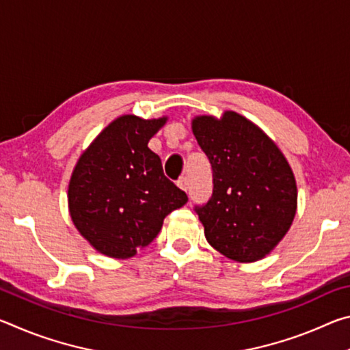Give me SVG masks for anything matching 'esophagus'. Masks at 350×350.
<instances>
[{
	"label": "esophagus",
	"instance_id": "34e87169",
	"mask_svg": "<svg viewBox=\"0 0 350 350\" xmlns=\"http://www.w3.org/2000/svg\"><path fill=\"white\" fill-rule=\"evenodd\" d=\"M177 185H179V188H182L183 191H188V179L185 176H182L179 180H177Z\"/></svg>",
	"mask_w": 350,
	"mask_h": 350
}]
</instances>
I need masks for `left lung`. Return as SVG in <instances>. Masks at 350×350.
<instances>
[{"label": "left lung", "mask_w": 350, "mask_h": 350, "mask_svg": "<svg viewBox=\"0 0 350 350\" xmlns=\"http://www.w3.org/2000/svg\"><path fill=\"white\" fill-rule=\"evenodd\" d=\"M193 134L213 170L211 198L194 206L206 241L238 262L262 259L286 236L296 213L288 162L262 129L238 112L196 117Z\"/></svg>", "instance_id": "obj_1"}]
</instances>
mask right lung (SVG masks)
<instances>
[{
    "mask_svg": "<svg viewBox=\"0 0 350 350\" xmlns=\"http://www.w3.org/2000/svg\"><path fill=\"white\" fill-rule=\"evenodd\" d=\"M167 117L122 116L81 154L68 189L69 213L80 234L106 256L126 259L151 244L165 216L187 194L165 177L148 142Z\"/></svg>",
    "mask_w": 350,
    "mask_h": 350,
    "instance_id": "obj_1",
    "label": "right lung"
}]
</instances>
